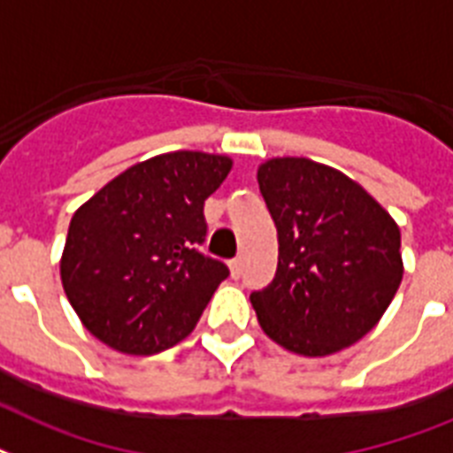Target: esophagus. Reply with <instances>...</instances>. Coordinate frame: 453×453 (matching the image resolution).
Here are the masks:
<instances>
[{"instance_id":"1","label":"esophagus","mask_w":453,"mask_h":453,"mask_svg":"<svg viewBox=\"0 0 453 453\" xmlns=\"http://www.w3.org/2000/svg\"><path fill=\"white\" fill-rule=\"evenodd\" d=\"M230 274H233V279L242 277V260L239 258L230 260Z\"/></svg>"}]
</instances>
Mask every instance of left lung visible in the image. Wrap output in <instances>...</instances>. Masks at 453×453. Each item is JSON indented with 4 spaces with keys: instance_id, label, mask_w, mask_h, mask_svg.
<instances>
[{
    "instance_id": "obj_1",
    "label": "left lung",
    "mask_w": 453,
    "mask_h": 453,
    "mask_svg": "<svg viewBox=\"0 0 453 453\" xmlns=\"http://www.w3.org/2000/svg\"><path fill=\"white\" fill-rule=\"evenodd\" d=\"M258 186L279 234L277 277L251 296L263 333L310 358L363 340L403 281L398 223L358 181L310 157L265 160Z\"/></svg>"
}]
</instances>
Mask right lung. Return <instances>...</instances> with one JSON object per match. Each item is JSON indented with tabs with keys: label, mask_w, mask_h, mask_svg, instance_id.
Masks as SVG:
<instances>
[{
	"label": "right lung",
	"mask_w": 453,
	"mask_h": 453,
	"mask_svg": "<svg viewBox=\"0 0 453 453\" xmlns=\"http://www.w3.org/2000/svg\"><path fill=\"white\" fill-rule=\"evenodd\" d=\"M233 157L172 150L132 165L72 216L60 279L81 323L120 354L150 356L186 340L227 277L204 258V200Z\"/></svg>",
	"instance_id": "add662e5"
}]
</instances>
